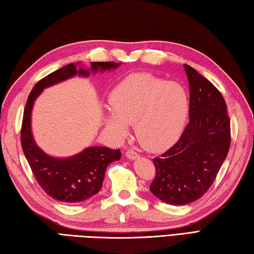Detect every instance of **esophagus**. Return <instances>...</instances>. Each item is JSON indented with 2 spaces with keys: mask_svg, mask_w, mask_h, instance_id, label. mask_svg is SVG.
I'll use <instances>...</instances> for the list:
<instances>
[{
  "mask_svg": "<svg viewBox=\"0 0 254 254\" xmlns=\"http://www.w3.org/2000/svg\"><path fill=\"white\" fill-rule=\"evenodd\" d=\"M125 154L129 160H134V159L139 158V154L136 151H132V150H128V151H126Z\"/></svg>",
  "mask_w": 254,
  "mask_h": 254,
  "instance_id": "esophagus-1",
  "label": "esophagus"
}]
</instances>
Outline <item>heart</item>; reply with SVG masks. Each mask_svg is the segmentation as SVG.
<instances>
[{"instance_id": "obj_1", "label": "heart", "mask_w": 254, "mask_h": 254, "mask_svg": "<svg viewBox=\"0 0 254 254\" xmlns=\"http://www.w3.org/2000/svg\"><path fill=\"white\" fill-rule=\"evenodd\" d=\"M111 111L103 123L114 137L123 139L133 124L137 140L148 151H160L178 140L188 121L190 102L182 85L147 73H132L114 86Z\"/></svg>"}]
</instances>
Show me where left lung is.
Returning <instances> with one entry per match:
<instances>
[{
    "instance_id": "obj_1",
    "label": "left lung",
    "mask_w": 254,
    "mask_h": 254,
    "mask_svg": "<svg viewBox=\"0 0 254 254\" xmlns=\"http://www.w3.org/2000/svg\"><path fill=\"white\" fill-rule=\"evenodd\" d=\"M190 85V122L178 142L152 161L151 193L171 205L197 200L213 184L228 154L230 121L224 97L211 82L184 64Z\"/></svg>"
}]
</instances>
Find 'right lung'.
I'll list each match as a JSON object with an SVG mask.
<instances>
[{"label": "right lung", "mask_w": 254, "mask_h": 254, "mask_svg": "<svg viewBox=\"0 0 254 254\" xmlns=\"http://www.w3.org/2000/svg\"><path fill=\"white\" fill-rule=\"evenodd\" d=\"M122 64L116 62H91L85 69L81 62L66 64L45 76L30 92L26 103L20 140L30 169L50 197L64 203H80L100 192L105 177V171L114 161L121 159L120 149L107 147H87L74 156L56 158L46 153L36 143L32 131V112L35 101L45 89L62 81L77 76L87 77L91 73L115 70Z\"/></svg>", "instance_id": "right-lung-1"}]
</instances>
